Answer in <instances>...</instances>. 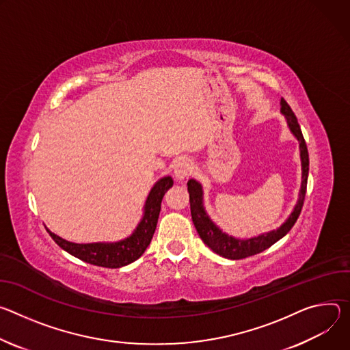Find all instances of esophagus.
I'll use <instances>...</instances> for the list:
<instances>
[{
    "mask_svg": "<svg viewBox=\"0 0 350 350\" xmlns=\"http://www.w3.org/2000/svg\"><path fill=\"white\" fill-rule=\"evenodd\" d=\"M191 172V163L186 159H179L174 167V175L178 180H183Z\"/></svg>",
    "mask_w": 350,
    "mask_h": 350,
    "instance_id": "esophagus-1",
    "label": "esophagus"
}]
</instances>
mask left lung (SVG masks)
Here are the masks:
<instances>
[{
	"label": "left lung",
	"instance_id": "1",
	"mask_svg": "<svg viewBox=\"0 0 350 350\" xmlns=\"http://www.w3.org/2000/svg\"><path fill=\"white\" fill-rule=\"evenodd\" d=\"M281 112L286 118L288 126L293 136L299 142L300 147V160H301V186L299 191L297 203L288 217V219L274 230H269L267 234H261L254 238L249 239H238L234 237H229L225 232H222L208 217L204 203H203V187L200 182L195 179H189L187 182V191H189V202H190V213L193 224L196 226V230L204 245H207L214 253L219 254L221 257L229 260H241L254 254L264 252L265 249L273 246L275 242L282 239L288 232L292 229L295 222L297 221L306 196V187H307V176H308V152L304 137L301 135V129L299 126L296 115L293 113L289 104L281 98Z\"/></svg>",
	"mask_w": 350,
	"mask_h": 350
}]
</instances>
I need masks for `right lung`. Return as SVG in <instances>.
I'll use <instances>...</instances> for the list:
<instances>
[{
  "mask_svg": "<svg viewBox=\"0 0 350 350\" xmlns=\"http://www.w3.org/2000/svg\"><path fill=\"white\" fill-rule=\"evenodd\" d=\"M172 185L174 180L171 176H164L154 183L147 196L140 222L131 237L120 242L73 243L53 234L50 229L47 232L61 249L82 261L105 268H121L136 261L150 245L157 226L163 198Z\"/></svg>",
  "mask_w": 350,
  "mask_h": 350,
  "instance_id": "obj_1",
  "label": "right lung"
}]
</instances>
